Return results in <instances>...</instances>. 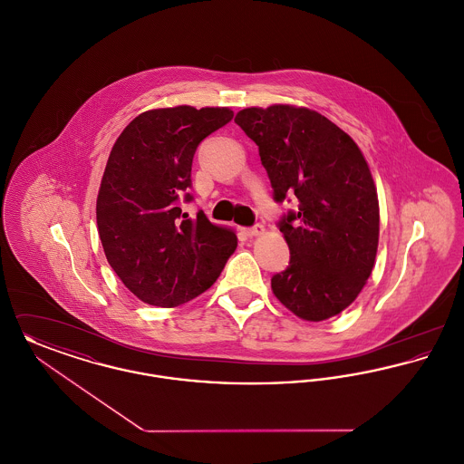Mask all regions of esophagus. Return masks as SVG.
I'll list each match as a JSON object with an SVG mask.
<instances>
[{"instance_id":"34e87169","label":"esophagus","mask_w":464,"mask_h":464,"mask_svg":"<svg viewBox=\"0 0 464 464\" xmlns=\"http://www.w3.org/2000/svg\"><path fill=\"white\" fill-rule=\"evenodd\" d=\"M265 226L263 224H256L254 227H248L246 229V235L250 237V238H256V237H261V235H265Z\"/></svg>"}]
</instances>
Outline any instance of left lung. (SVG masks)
Instances as JSON below:
<instances>
[{"label": "left lung", "instance_id": "obj_1", "mask_svg": "<svg viewBox=\"0 0 464 464\" xmlns=\"http://www.w3.org/2000/svg\"><path fill=\"white\" fill-rule=\"evenodd\" d=\"M235 121L259 146L275 199H299L297 212L280 222L290 263L271 278L275 297L306 322L339 314L365 287L379 243V199L365 156L308 108H246Z\"/></svg>", "mask_w": 464, "mask_h": 464}]
</instances>
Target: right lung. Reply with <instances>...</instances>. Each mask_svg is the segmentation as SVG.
Returning a JSON list of instances; mask_svg holds the SVG:
<instances>
[{
  "label": "right lung",
  "mask_w": 464,
  "mask_h": 464,
  "mask_svg": "<svg viewBox=\"0 0 464 464\" xmlns=\"http://www.w3.org/2000/svg\"><path fill=\"white\" fill-rule=\"evenodd\" d=\"M229 108L176 106L140 112L111 150L97 195L106 259L142 303L176 308L212 287L237 248V233L179 197L191 186L199 142L231 121ZM186 199H191L186 195Z\"/></svg>",
  "instance_id": "1"
}]
</instances>
